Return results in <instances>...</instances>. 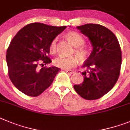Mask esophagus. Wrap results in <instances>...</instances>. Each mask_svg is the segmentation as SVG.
<instances>
[{"instance_id": "1", "label": "esophagus", "mask_w": 130, "mask_h": 130, "mask_svg": "<svg viewBox=\"0 0 130 130\" xmlns=\"http://www.w3.org/2000/svg\"><path fill=\"white\" fill-rule=\"evenodd\" d=\"M65 71L69 74H73L74 72V71H72V70H69V69H65Z\"/></svg>"}]
</instances>
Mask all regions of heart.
I'll list each match as a JSON object with an SVG mask.
<instances>
[{"label": "heart", "instance_id": "obj_1", "mask_svg": "<svg viewBox=\"0 0 130 130\" xmlns=\"http://www.w3.org/2000/svg\"><path fill=\"white\" fill-rule=\"evenodd\" d=\"M67 38L69 41L74 46H75L74 52L78 55L82 60H85L89 54V50L83 46L85 42L84 37L76 31H70L66 35ZM57 38H54L50 43L49 50L51 53H55L56 51ZM78 57L72 56L70 57H65L63 56H59L55 58L53 61V63L55 66L61 68L63 69H70L75 67L78 63Z\"/></svg>", "mask_w": 130, "mask_h": 130}]
</instances>
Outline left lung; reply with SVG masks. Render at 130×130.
Here are the masks:
<instances>
[{
    "label": "left lung",
    "mask_w": 130,
    "mask_h": 130,
    "mask_svg": "<svg viewBox=\"0 0 130 130\" xmlns=\"http://www.w3.org/2000/svg\"><path fill=\"white\" fill-rule=\"evenodd\" d=\"M89 37L93 46L83 67L84 82L74 85L76 93L84 99L96 100L110 91L119 79L122 63V52L119 41L104 26L87 24L77 26Z\"/></svg>",
    "instance_id": "8db88e82"
}]
</instances>
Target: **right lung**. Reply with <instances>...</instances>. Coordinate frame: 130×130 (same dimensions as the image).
<instances>
[{
	"label": "right lung",
	"mask_w": 130,
	"mask_h": 130,
	"mask_svg": "<svg viewBox=\"0 0 130 130\" xmlns=\"http://www.w3.org/2000/svg\"><path fill=\"white\" fill-rule=\"evenodd\" d=\"M66 28L34 23L21 29L13 38L6 53L8 75L21 92L36 97L51 86L60 69L43 66L52 62L48 56L50 43Z\"/></svg>",
	"instance_id": "obj_1"
}]
</instances>
